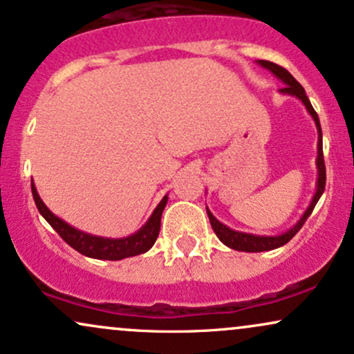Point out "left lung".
Returning <instances> with one entry per match:
<instances>
[{
  "label": "left lung",
  "mask_w": 354,
  "mask_h": 354,
  "mask_svg": "<svg viewBox=\"0 0 354 354\" xmlns=\"http://www.w3.org/2000/svg\"><path fill=\"white\" fill-rule=\"evenodd\" d=\"M257 64H259V66L266 67L267 71H270L277 79L282 80L285 87L280 88V91H279L280 93H282V95L297 97V99L301 100V104L305 105L306 112L312 115L315 125H317V130H318V145H317V151H318V155H317V173H318V178H317V189H315L312 201H310L308 207H306L304 214H301V218L297 221V223L293 224L290 229H287L285 232L279 234V236H257V234L234 231V229L227 227V225L216 219L214 216H212V212L207 209V206H206L207 218H209L212 229H214L216 236L219 237V241L223 242L224 245L231 247V249H234V250H241V252H263V250H274V249H277V247H282V245L287 244V242L290 241L292 237L300 231L301 225H304L305 221L308 219V216L312 214L313 207L317 206L318 199L322 198L323 191H325V183H326V169H325V160H323V135H322L320 118H318L317 112H315L312 104H310L308 97H306V93H305V88L301 87V85L297 82L295 77H293L290 72H288L287 69H283V67L277 66V64L269 62V61H257Z\"/></svg>",
  "instance_id": "obj_1"
}]
</instances>
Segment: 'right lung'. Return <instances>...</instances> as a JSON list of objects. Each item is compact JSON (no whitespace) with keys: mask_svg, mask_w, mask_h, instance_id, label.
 I'll use <instances>...</instances> for the list:
<instances>
[{"mask_svg":"<svg viewBox=\"0 0 354 354\" xmlns=\"http://www.w3.org/2000/svg\"><path fill=\"white\" fill-rule=\"evenodd\" d=\"M31 191L34 203H36L37 206V211H39L42 218L50 224V227H53L54 231L72 247V249H75L77 252L85 255V257L100 259V261H122V259L148 252L153 247V244H155L156 237H158L161 214H163L166 203H168V194H166L158 203V206L155 207V211L151 212V216L148 218L147 223H145L138 231L131 234V236L120 237V239H112V237L92 236V234H87L72 227V225L67 224L66 221L57 218V216L42 203L34 183H31Z\"/></svg>","mask_w":354,"mask_h":354,"instance_id":"1","label":"right lung"}]
</instances>
